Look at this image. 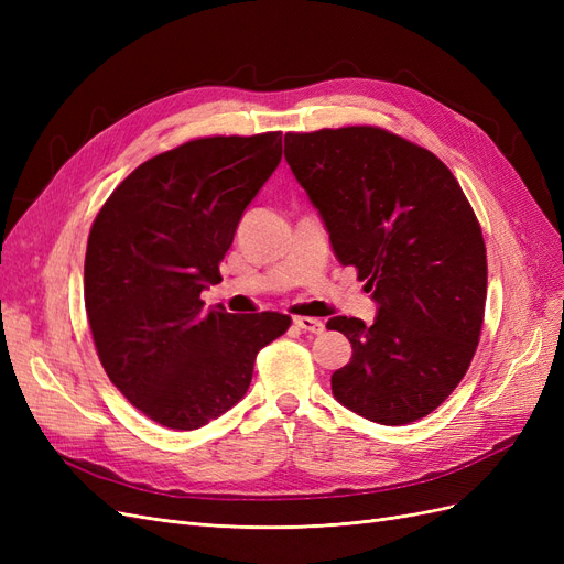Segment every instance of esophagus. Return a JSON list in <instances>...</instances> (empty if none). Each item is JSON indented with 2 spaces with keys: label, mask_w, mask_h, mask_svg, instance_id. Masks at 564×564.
I'll list each match as a JSON object with an SVG mask.
<instances>
[{
  "label": "esophagus",
  "mask_w": 564,
  "mask_h": 564,
  "mask_svg": "<svg viewBox=\"0 0 564 564\" xmlns=\"http://www.w3.org/2000/svg\"><path fill=\"white\" fill-rule=\"evenodd\" d=\"M294 324L303 332H311V334H322L324 332V322L315 319V317H294Z\"/></svg>",
  "instance_id": "obj_1"
}]
</instances>
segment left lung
<instances>
[{
	"instance_id": "8db88e82",
	"label": "left lung",
	"mask_w": 564,
	"mask_h": 564,
	"mask_svg": "<svg viewBox=\"0 0 564 564\" xmlns=\"http://www.w3.org/2000/svg\"><path fill=\"white\" fill-rule=\"evenodd\" d=\"M284 158L377 301L371 324L327 322L352 346L334 398L381 425L423 419L464 379L485 317L487 253L464 191L433 152L377 127L286 133Z\"/></svg>"
}]
</instances>
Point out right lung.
<instances>
[{
    "label": "right lung",
    "mask_w": 564,
    "mask_h": 564,
    "mask_svg": "<svg viewBox=\"0 0 564 564\" xmlns=\"http://www.w3.org/2000/svg\"><path fill=\"white\" fill-rule=\"evenodd\" d=\"M280 160V131L183 143L133 169L94 220L84 303L100 365L166 429L226 414L247 395L256 352L292 324L199 299L220 282L237 224Z\"/></svg>",
    "instance_id": "add662e5"
}]
</instances>
